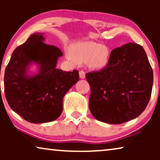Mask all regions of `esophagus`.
<instances>
[{
    "label": "esophagus",
    "mask_w": 160,
    "mask_h": 160,
    "mask_svg": "<svg viewBox=\"0 0 160 160\" xmlns=\"http://www.w3.org/2000/svg\"><path fill=\"white\" fill-rule=\"evenodd\" d=\"M79 76L81 78L84 79V78H85V72L84 71H79Z\"/></svg>",
    "instance_id": "esophagus-1"
}]
</instances>
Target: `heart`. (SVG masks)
I'll return each instance as SVG.
<instances>
[{
    "label": "heart",
    "instance_id": "1",
    "mask_svg": "<svg viewBox=\"0 0 160 160\" xmlns=\"http://www.w3.org/2000/svg\"><path fill=\"white\" fill-rule=\"evenodd\" d=\"M72 53L78 62H88L89 66L95 70L106 67L110 57L108 48L92 41L76 43L72 48Z\"/></svg>",
    "mask_w": 160,
    "mask_h": 160
}]
</instances>
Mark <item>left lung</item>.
<instances>
[{"mask_svg": "<svg viewBox=\"0 0 160 160\" xmlns=\"http://www.w3.org/2000/svg\"><path fill=\"white\" fill-rule=\"evenodd\" d=\"M89 110L96 119L122 124L138 117L152 95L153 71L143 48L128 43L111 52L108 64L86 74Z\"/></svg>", "mask_w": 160, "mask_h": 160, "instance_id": "obj_1", "label": "left lung"}]
</instances>
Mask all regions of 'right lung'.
<instances>
[{
	"label": "right lung",
	"instance_id": "1",
	"mask_svg": "<svg viewBox=\"0 0 160 160\" xmlns=\"http://www.w3.org/2000/svg\"><path fill=\"white\" fill-rule=\"evenodd\" d=\"M44 40L41 32L32 34L13 52L4 74V91L11 108L35 124L58 119L65 95L79 79L76 70L67 72L57 68L62 52L43 43ZM33 64L38 71L30 74Z\"/></svg>",
	"mask_w": 160,
	"mask_h": 160
}]
</instances>
